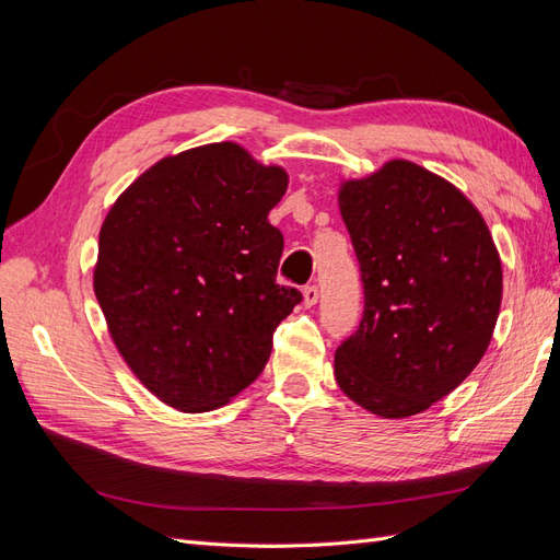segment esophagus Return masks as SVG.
<instances>
[{
    "instance_id": "34e87169",
    "label": "esophagus",
    "mask_w": 560,
    "mask_h": 560,
    "mask_svg": "<svg viewBox=\"0 0 560 560\" xmlns=\"http://www.w3.org/2000/svg\"><path fill=\"white\" fill-rule=\"evenodd\" d=\"M317 299H319V290L315 284H308V287H303V306L306 308H311V306H315L317 303Z\"/></svg>"
}]
</instances>
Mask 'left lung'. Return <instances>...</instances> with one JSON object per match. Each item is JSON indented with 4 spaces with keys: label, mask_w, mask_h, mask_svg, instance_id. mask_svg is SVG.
<instances>
[{
    "label": "left lung",
    "mask_w": 560,
    "mask_h": 560,
    "mask_svg": "<svg viewBox=\"0 0 560 560\" xmlns=\"http://www.w3.org/2000/svg\"><path fill=\"white\" fill-rule=\"evenodd\" d=\"M338 208L362 270L364 317L336 348V383L381 418L428 411L493 338L502 303L493 235L457 186L404 159L341 182Z\"/></svg>",
    "instance_id": "8db88e82"
}]
</instances>
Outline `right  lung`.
Here are the masks:
<instances>
[{
  "label": "right lung",
  "instance_id": "right-lung-1",
  "mask_svg": "<svg viewBox=\"0 0 560 560\" xmlns=\"http://www.w3.org/2000/svg\"><path fill=\"white\" fill-rule=\"evenodd\" d=\"M290 175L235 142L165 156L109 208L93 290L138 381L182 413L214 411L257 378L301 294L276 282L268 212Z\"/></svg>",
  "mask_w": 560,
  "mask_h": 560
}]
</instances>
